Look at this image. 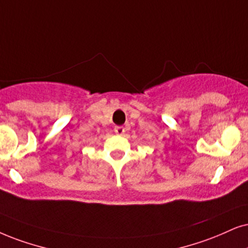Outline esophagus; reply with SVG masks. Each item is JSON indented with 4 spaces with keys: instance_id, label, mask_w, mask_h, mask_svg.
I'll return each mask as SVG.
<instances>
[{
    "instance_id": "1",
    "label": "esophagus",
    "mask_w": 248,
    "mask_h": 248,
    "mask_svg": "<svg viewBox=\"0 0 248 248\" xmlns=\"http://www.w3.org/2000/svg\"><path fill=\"white\" fill-rule=\"evenodd\" d=\"M114 131H115V134L122 135V134L124 133V128L122 127V126H115L114 127Z\"/></svg>"
}]
</instances>
